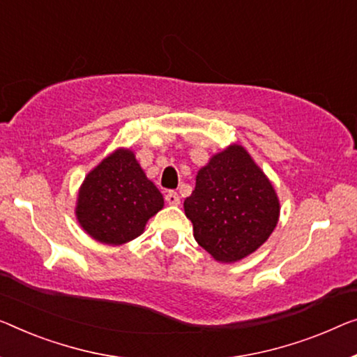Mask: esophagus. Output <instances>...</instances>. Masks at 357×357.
I'll return each instance as SVG.
<instances>
[{
    "label": "esophagus",
    "instance_id": "1",
    "mask_svg": "<svg viewBox=\"0 0 357 357\" xmlns=\"http://www.w3.org/2000/svg\"><path fill=\"white\" fill-rule=\"evenodd\" d=\"M165 200H167L168 205H174V206H178L181 204V197L178 192H174V190H168L167 195H165Z\"/></svg>",
    "mask_w": 357,
    "mask_h": 357
}]
</instances>
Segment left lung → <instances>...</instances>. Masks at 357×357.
I'll use <instances>...</instances> for the list:
<instances>
[{
    "mask_svg": "<svg viewBox=\"0 0 357 357\" xmlns=\"http://www.w3.org/2000/svg\"><path fill=\"white\" fill-rule=\"evenodd\" d=\"M184 213L202 248L216 261L236 263L268 241L278 226L280 202L247 149L231 144L197 172Z\"/></svg>",
    "mask_w": 357,
    "mask_h": 357,
    "instance_id": "obj_1",
    "label": "left lung"
}]
</instances>
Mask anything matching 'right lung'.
<instances>
[{
    "instance_id": "obj_1",
    "label": "right lung",
    "mask_w": 357,
    "mask_h": 357,
    "mask_svg": "<svg viewBox=\"0 0 357 357\" xmlns=\"http://www.w3.org/2000/svg\"><path fill=\"white\" fill-rule=\"evenodd\" d=\"M163 208V195L146 176L135 152L120 147L86 174L79 185L75 216L94 241L121 245L139 237Z\"/></svg>"
}]
</instances>
